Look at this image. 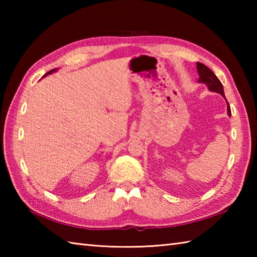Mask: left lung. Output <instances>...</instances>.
<instances>
[{
	"label": "left lung",
	"mask_w": 257,
	"mask_h": 257,
	"mask_svg": "<svg viewBox=\"0 0 257 257\" xmlns=\"http://www.w3.org/2000/svg\"><path fill=\"white\" fill-rule=\"evenodd\" d=\"M196 68H198V73L200 76L199 83H203V84L207 85V87H209V89L211 91L219 92V94H221L223 97L225 98L224 91H223V86L221 84L220 79L215 76V74L202 63H196ZM226 102H227V100H226ZM227 114L228 116H231V108H230V105H228V102H227Z\"/></svg>",
	"instance_id": "1"
}]
</instances>
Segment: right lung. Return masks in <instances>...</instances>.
Listing matches in <instances>:
<instances>
[{"label":"right lung","mask_w":257,"mask_h":257,"mask_svg":"<svg viewBox=\"0 0 257 257\" xmlns=\"http://www.w3.org/2000/svg\"><path fill=\"white\" fill-rule=\"evenodd\" d=\"M55 70H56V68H55V69H52V70H50V72H48V73H46L44 76H46V75H48V74H51V73H53V72H55ZM44 76H43V77H44Z\"/></svg>","instance_id":"1"}]
</instances>
